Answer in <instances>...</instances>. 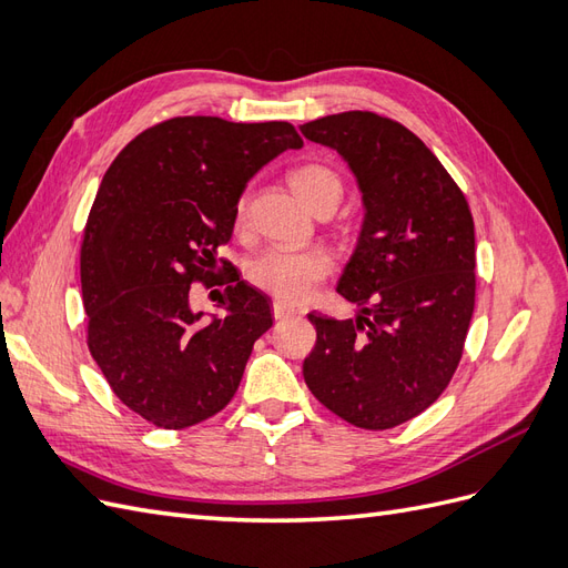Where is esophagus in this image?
I'll list each match as a JSON object with an SVG mask.
<instances>
[{
	"mask_svg": "<svg viewBox=\"0 0 568 568\" xmlns=\"http://www.w3.org/2000/svg\"><path fill=\"white\" fill-rule=\"evenodd\" d=\"M296 313H298L296 307H291V305L282 303V301H274V303H272V315H274V320H277V322L288 320V317H294Z\"/></svg>",
	"mask_w": 568,
	"mask_h": 568,
	"instance_id": "1",
	"label": "esophagus"
}]
</instances>
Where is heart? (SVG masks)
Here are the masks:
<instances>
[{"label":"heart","instance_id":"1","mask_svg":"<svg viewBox=\"0 0 568 568\" xmlns=\"http://www.w3.org/2000/svg\"><path fill=\"white\" fill-rule=\"evenodd\" d=\"M288 184L294 186L298 199L313 211H320L322 205L329 203L336 205L343 194V184L336 170L320 163H307L291 170ZM242 211L244 203L239 205V213ZM332 270L334 261L324 248L272 246L253 257L246 274L248 282L257 288H263L265 294L280 301L301 303L313 294V288Z\"/></svg>","mask_w":568,"mask_h":568}]
</instances>
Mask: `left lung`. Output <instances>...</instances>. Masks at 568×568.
<instances>
[{"instance_id": "left-lung-1", "label": "left lung", "mask_w": 568, "mask_h": 568, "mask_svg": "<svg viewBox=\"0 0 568 568\" xmlns=\"http://www.w3.org/2000/svg\"><path fill=\"white\" fill-rule=\"evenodd\" d=\"M301 132L348 163L365 203L336 286L359 313L307 315L317 343L303 376L334 415L384 432L436 403L459 365L476 298L474 217L432 149L390 118L346 111Z\"/></svg>"}]
</instances>
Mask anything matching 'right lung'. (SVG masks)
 Instances as JSON below:
<instances>
[{
  "label": "right lung",
  "instance_id": "obj_1",
  "mask_svg": "<svg viewBox=\"0 0 568 568\" xmlns=\"http://www.w3.org/2000/svg\"><path fill=\"white\" fill-rule=\"evenodd\" d=\"M301 146L282 120L170 118L136 134L101 180L80 248L88 346L111 390L153 426H194L234 398L272 326L270 301L236 274L225 313L205 322L189 288L211 286L248 180Z\"/></svg>",
  "mask_w": 568,
  "mask_h": 568
}]
</instances>
